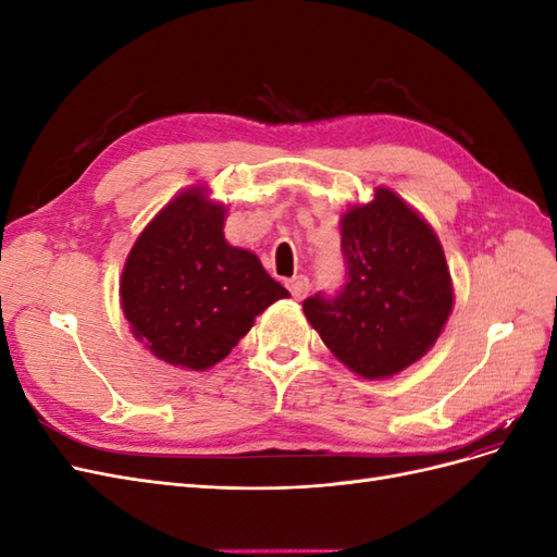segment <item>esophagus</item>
<instances>
[{"mask_svg": "<svg viewBox=\"0 0 557 557\" xmlns=\"http://www.w3.org/2000/svg\"><path fill=\"white\" fill-rule=\"evenodd\" d=\"M285 285H288V290L295 299H301L309 293V278L307 276H293L290 281H285Z\"/></svg>", "mask_w": 557, "mask_h": 557, "instance_id": "34e87169", "label": "esophagus"}]
</instances>
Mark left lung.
Wrapping results in <instances>:
<instances>
[{
	"label": "left lung",
	"mask_w": 557,
	"mask_h": 557,
	"mask_svg": "<svg viewBox=\"0 0 557 557\" xmlns=\"http://www.w3.org/2000/svg\"><path fill=\"white\" fill-rule=\"evenodd\" d=\"M348 274L342 293L305 299V315L332 356L362 379H387L418 362L453 311L440 237L391 188L342 213Z\"/></svg>",
	"instance_id": "left-lung-1"
}]
</instances>
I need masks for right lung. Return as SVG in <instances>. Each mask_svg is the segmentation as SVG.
I'll list each match as a JSON object with an SVG mask.
<instances>
[{
	"mask_svg": "<svg viewBox=\"0 0 557 557\" xmlns=\"http://www.w3.org/2000/svg\"><path fill=\"white\" fill-rule=\"evenodd\" d=\"M190 185L134 242L121 307L134 339L172 367L205 372L230 356L274 301L290 297L256 252L225 239L227 209Z\"/></svg>",
	"mask_w": 557,
	"mask_h": 557,
	"instance_id": "1",
	"label": "right lung"
}]
</instances>
